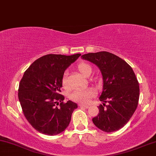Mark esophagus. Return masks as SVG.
I'll return each instance as SVG.
<instances>
[{"label":"esophagus","instance_id":"1","mask_svg":"<svg viewBox=\"0 0 156 156\" xmlns=\"http://www.w3.org/2000/svg\"><path fill=\"white\" fill-rule=\"evenodd\" d=\"M79 106L80 108H90V105H84V104H80L79 105Z\"/></svg>","mask_w":156,"mask_h":156}]
</instances>
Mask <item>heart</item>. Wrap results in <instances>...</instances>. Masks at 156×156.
<instances>
[{"mask_svg":"<svg viewBox=\"0 0 156 156\" xmlns=\"http://www.w3.org/2000/svg\"><path fill=\"white\" fill-rule=\"evenodd\" d=\"M77 69L79 72L85 76H89L91 74L92 72H93L92 66L87 63H80L77 66ZM61 82H62L63 87H67V85H68V81H67L66 72L63 75ZM95 90H94L93 88L87 87L84 88V89L75 90L74 92H72V93L70 94L69 98H70V99L72 100L73 101L77 102V103H89L90 100L93 98V97H95Z\"/></svg>","mask_w":156,"mask_h":156,"instance_id":"1","label":"heart"}]
</instances>
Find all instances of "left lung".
Listing matches in <instances>:
<instances>
[{
	"label": "left lung",
	"mask_w": 156,
	"mask_h": 156,
	"mask_svg": "<svg viewBox=\"0 0 156 156\" xmlns=\"http://www.w3.org/2000/svg\"><path fill=\"white\" fill-rule=\"evenodd\" d=\"M82 58L95 64L103 76L99 99L104 105H99L98 114L93 119L94 124L105 132L120 129L131 119L139 101V83L133 69L121 58L106 51L84 54Z\"/></svg>",
	"instance_id": "left-lung-1"
}]
</instances>
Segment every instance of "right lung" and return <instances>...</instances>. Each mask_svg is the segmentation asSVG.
Returning a JSON list of instances; mask_svg holds the SVG:
<instances>
[{
  "label": "right lung",
  "mask_w": 156,
  "mask_h": 156,
  "mask_svg": "<svg viewBox=\"0 0 156 156\" xmlns=\"http://www.w3.org/2000/svg\"><path fill=\"white\" fill-rule=\"evenodd\" d=\"M80 55H45L25 71L19 82V100L27 120L40 133L56 135L69 126L77 105L71 101L63 103L59 93L64 72Z\"/></svg>",
  "instance_id": "add662e5"
}]
</instances>
